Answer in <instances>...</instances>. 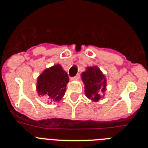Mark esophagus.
Listing matches in <instances>:
<instances>
[{"label":"esophagus","mask_w":148,"mask_h":148,"mask_svg":"<svg viewBox=\"0 0 148 148\" xmlns=\"http://www.w3.org/2000/svg\"><path fill=\"white\" fill-rule=\"evenodd\" d=\"M79 78H80V74H77L75 76L72 77L71 79L72 80H78V79H79Z\"/></svg>","instance_id":"obj_1"}]
</instances>
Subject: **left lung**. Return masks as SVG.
Here are the masks:
<instances>
[{"label": "left lung", "instance_id": "8db88e82", "mask_svg": "<svg viewBox=\"0 0 148 148\" xmlns=\"http://www.w3.org/2000/svg\"><path fill=\"white\" fill-rule=\"evenodd\" d=\"M82 79L84 83V91L87 97L98 101L100 100L101 92L105 91L106 79L103 73L97 66L87 67V71L82 74Z\"/></svg>", "mask_w": 148, "mask_h": 148}]
</instances>
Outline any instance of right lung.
Wrapping results in <instances>:
<instances>
[{"mask_svg": "<svg viewBox=\"0 0 148 148\" xmlns=\"http://www.w3.org/2000/svg\"><path fill=\"white\" fill-rule=\"evenodd\" d=\"M68 82L69 77L62 66L60 64L54 65L44 70L38 78V93L51 101H58L64 95Z\"/></svg>", "mask_w": 148, "mask_h": 148, "instance_id": "add662e5", "label": "right lung"}]
</instances>
